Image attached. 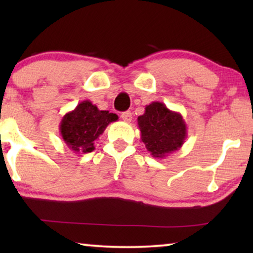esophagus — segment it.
I'll return each instance as SVG.
<instances>
[{"mask_svg": "<svg viewBox=\"0 0 253 253\" xmlns=\"http://www.w3.org/2000/svg\"><path fill=\"white\" fill-rule=\"evenodd\" d=\"M121 119H122L124 122H131V121H132V113L124 112L121 114Z\"/></svg>", "mask_w": 253, "mask_h": 253, "instance_id": "esophagus-1", "label": "esophagus"}]
</instances>
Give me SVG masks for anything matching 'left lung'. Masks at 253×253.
Listing matches in <instances>:
<instances>
[{
	"mask_svg": "<svg viewBox=\"0 0 253 253\" xmlns=\"http://www.w3.org/2000/svg\"><path fill=\"white\" fill-rule=\"evenodd\" d=\"M137 122L141 141L153 158L164 159L179 150L188 136L181 114L159 101L145 107V113L138 116Z\"/></svg>",
	"mask_w": 253,
	"mask_h": 253,
	"instance_id": "left-lung-1",
	"label": "left lung"
}]
</instances>
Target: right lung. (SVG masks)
I'll return each mask as SVG.
<instances>
[{"mask_svg": "<svg viewBox=\"0 0 253 253\" xmlns=\"http://www.w3.org/2000/svg\"><path fill=\"white\" fill-rule=\"evenodd\" d=\"M117 120L119 116L116 114L100 110L89 100H84L62 119V139L69 150L76 154L89 153L94 150V141L101 136L108 124Z\"/></svg>", "mask_w": 253, "mask_h": 253, "instance_id": "add662e5", "label": "right lung"}]
</instances>
